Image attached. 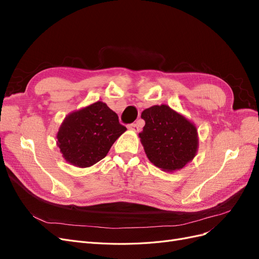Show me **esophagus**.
I'll return each mask as SVG.
<instances>
[{"label": "esophagus", "mask_w": 259, "mask_h": 259, "mask_svg": "<svg viewBox=\"0 0 259 259\" xmlns=\"http://www.w3.org/2000/svg\"><path fill=\"white\" fill-rule=\"evenodd\" d=\"M128 130H131V131H134V132H138L139 131V126H138V124H136V123H132V124H128Z\"/></svg>", "instance_id": "1"}]
</instances>
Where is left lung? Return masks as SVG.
I'll return each mask as SVG.
<instances>
[{
  "label": "left lung",
  "mask_w": 259,
  "mask_h": 259,
  "mask_svg": "<svg viewBox=\"0 0 259 259\" xmlns=\"http://www.w3.org/2000/svg\"><path fill=\"white\" fill-rule=\"evenodd\" d=\"M146 124L139 138L149 161L165 171L183 168L197 154L199 139L194 124L166 105L142 113Z\"/></svg>",
  "instance_id": "1"
}]
</instances>
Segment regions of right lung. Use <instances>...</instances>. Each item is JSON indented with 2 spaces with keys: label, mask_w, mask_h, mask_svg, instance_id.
<instances>
[{
  "label": "right lung",
  "mask_w": 259,
  "mask_h": 259,
  "mask_svg": "<svg viewBox=\"0 0 259 259\" xmlns=\"http://www.w3.org/2000/svg\"><path fill=\"white\" fill-rule=\"evenodd\" d=\"M126 127L103 101H96L66 116L57 133V146L65 160L90 167L104 159Z\"/></svg>",
  "instance_id": "add662e5"
}]
</instances>
